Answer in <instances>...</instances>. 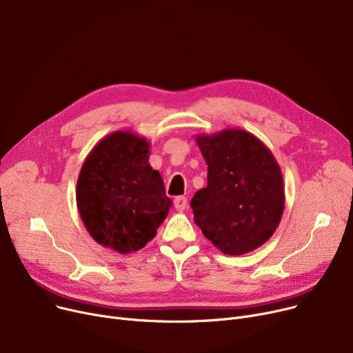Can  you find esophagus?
<instances>
[{"mask_svg": "<svg viewBox=\"0 0 353 353\" xmlns=\"http://www.w3.org/2000/svg\"><path fill=\"white\" fill-rule=\"evenodd\" d=\"M174 208L177 212H184L188 208V197L184 196H179L174 199Z\"/></svg>", "mask_w": 353, "mask_h": 353, "instance_id": "1", "label": "esophagus"}]
</instances>
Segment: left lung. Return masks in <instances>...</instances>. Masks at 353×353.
Returning a JSON list of instances; mask_svg holds the SVG:
<instances>
[{
	"instance_id": "obj_1",
	"label": "left lung",
	"mask_w": 353,
	"mask_h": 353,
	"mask_svg": "<svg viewBox=\"0 0 353 353\" xmlns=\"http://www.w3.org/2000/svg\"><path fill=\"white\" fill-rule=\"evenodd\" d=\"M208 186L190 206L194 223L225 254L249 253L272 237L285 209L283 176L272 152L240 128L197 134Z\"/></svg>"
}]
</instances>
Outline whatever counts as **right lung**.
Segmentation results:
<instances>
[{
	"label": "right lung",
	"mask_w": 353,
	"mask_h": 353,
	"mask_svg": "<svg viewBox=\"0 0 353 353\" xmlns=\"http://www.w3.org/2000/svg\"><path fill=\"white\" fill-rule=\"evenodd\" d=\"M145 137L114 132L85 157L76 200L83 223L96 242L119 253L143 249L172 208L160 173L150 163Z\"/></svg>",
	"instance_id": "right-lung-1"
}]
</instances>
